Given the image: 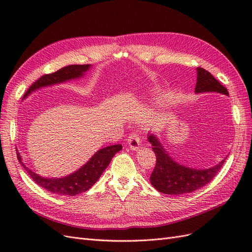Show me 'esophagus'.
I'll list each match as a JSON object with an SVG mask.
<instances>
[{
    "instance_id": "obj_1",
    "label": "esophagus",
    "mask_w": 252,
    "mask_h": 252,
    "mask_svg": "<svg viewBox=\"0 0 252 252\" xmlns=\"http://www.w3.org/2000/svg\"><path fill=\"white\" fill-rule=\"evenodd\" d=\"M128 144L132 150H136L141 146V135L138 131H133L129 134Z\"/></svg>"
}]
</instances>
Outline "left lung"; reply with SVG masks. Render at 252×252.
<instances>
[{
    "mask_svg": "<svg viewBox=\"0 0 252 252\" xmlns=\"http://www.w3.org/2000/svg\"><path fill=\"white\" fill-rule=\"evenodd\" d=\"M195 93H218L229 95L228 90L204 68H196ZM148 141L157 157V163L150 175V183L158 191L165 194H184L207 185L216 177L225 163V158L218 165L206 169H194L174 162L154 133L148 134Z\"/></svg>",
    "mask_w": 252,
    "mask_h": 252,
    "instance_id": "left-lung-1",
    "label": "left lung"
}]
</instances>
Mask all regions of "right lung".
<instances>
[{
	"label": "right lung",
	"mask_w": 252,
	"mask_h": 252,
	"mask_svg": "<svg viewBox=\"0 0 252 252\" xmlns=\"http://www.w3.org/2000/svg\"><path fill=\"white\" fill-rule=\"evenodd\" d=\"M90 65H68L66 67L61 68L58 71L53 73L44 74L42 77L35 81L29 89L26 91L24 97L30 94L32 91L39 89L41 87H46L49 85H55V84L63 83L69 80L78 79L84 75L88 69ZM122 149V145H111L105 148L98 150L94 156L91 158L89 161L84 165L82 168L74 171L73 173L67 175L64 178L60 179H47L42 178L39 174H36L32 170L24 165L22 162V158L18 152V159L22 164V166L26 169L27 173L30 175L37 185L46 189L47 191L53 192L61 195H77L79 193L85 192L87 190L95 184V182L100 179L103 171L107 168V166L111 162L113 156Z\"/></svg>",
	"instance_id": "right-lung-1"
}]
</instances>
